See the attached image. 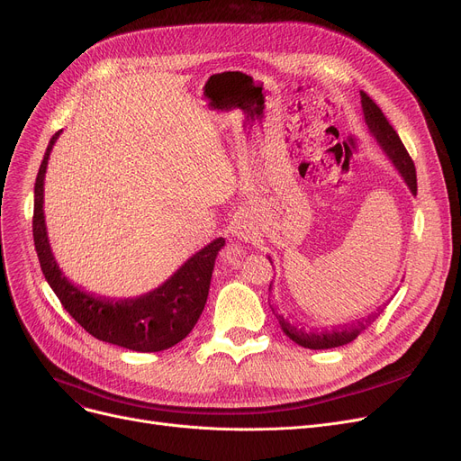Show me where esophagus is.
I'll return each mask as SVG.
<instances>
[{
  "label": "esophagus",
  "instance_id": "obj_1",
  "mask_svg": "<svg viewBox=\"0 0 461 461\" xmlns=\"http://www.w3.org/2000/svg\"><path fill=\"white\" fill-rule=\"evenodd\" d=\"M231 233L240 240H252L256 237V226L249 212H237L231 221Z\"/></svg>",
  "mask_w": 461,
  "mask_h": 461
}]
</instances>
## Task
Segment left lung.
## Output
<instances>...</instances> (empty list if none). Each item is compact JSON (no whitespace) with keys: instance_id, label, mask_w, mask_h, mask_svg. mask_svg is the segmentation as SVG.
<instances>
[{"instance_id":"1","label":"left lung","mask_w":461,"mask_h":461,"mask_svg":"<svg viewBox=\"0 0 461 461\" xmlns=\"http://www.w3.org/2000/svg\"><path fill=\"white\" fill-rule=\"evenodd\" d=\"M360 103H362V112H365V121L372 132V136L377 140V143L383 148V151L386 153L393 160V164L396 166V169L400 172V176L403 177V181L407 183L409 190L417 194V169H415V162L413 158L409 157L407 149L403 148V143L398 136V132L393 129V125L389 123V119L384 117V113L381 112V108L370 99V96L360 91ZM271 261V258H269ZM273 308V306H271ZM384 306H379L375 312H372L370 316L357 320L353 323L348 325H340L334 329H321V330H313V329H304L294 321H289L287 318H284L282 313H278L273 308V313L276 316L282 330L285 332V336L292 338V340L303 348L308 349H330V348H340L346 346L349 342H353L355 338L368 329L377 318L379 313L383 312Z\"/></svg>"}]
</instances>
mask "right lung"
<instances>
[{"label":"right lung","instance_id":"obj_1","mask_svg":"<svg viewBox=\"0 0 461 461\" xmlns=\"http://www.w3.org/2000/svg\"><path fill=\"white\" fill-rule=\"evenodd\" d=\"M59 132L50 138L35 181L33 240L46 282L54 289L63 308L96 340L141 353L164 351L179 344L202 316L214 259L226 240L222 237L214 239L205 249L186 259L174 276L136 299L110 301L86 294L61 273L48 243L44 224V174Z\"/></svg>","mask_w":461,"mask_h":461}]
</instances>
